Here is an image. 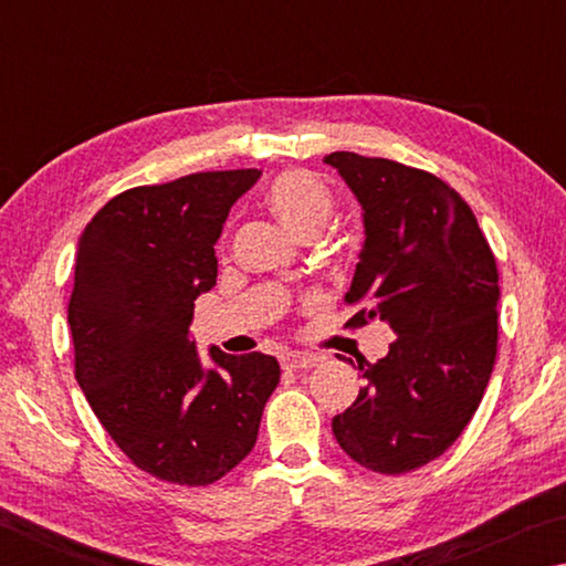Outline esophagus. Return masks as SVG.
Here are the masks:
<instances>
[{"label": "esophagus", "mask_w": 566, "mask_h": 566, "mask_svg": "<svg viewBox=\"0 0 566 566\" xmlns=\"http://www.w3.org/2000/svg\"><path fill=\"white\" fill-rule=\"evenodd\" d=\"M282 369L286 371H300V369H312L319 359L314 354H302V352H284L282 357Z\"/></svg>", "instance_id": "34e87169"}]
</instances>
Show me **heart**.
<instances>
[{
	"mask_svg": "<svg viewBox=\"0 0 566 566\" xmlns=\"http://www.w3.org/2000/svg\"><path fill=\"white\" fill-rule=\"evenodd\" d=\"M266 207L296 237H317L334 214V195L312 171L284 169L266 187Z\"/></svg>",
	"mask_w": 566,
	"mask_h": 566,
	"instance_id": "b5f03b06",
	"label": "heart"
}]
</instances>
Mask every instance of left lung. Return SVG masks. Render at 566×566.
<instances>
[{"mask_svg": "<svg viewBox=\"0 0 566 566\" xmlns=\"http://www.w3.org/2000/svg\"><path fill=\"white\" fill-rule=\"evenodd\" d=\"M364 209V249L344 300L349 329L385 322V359L359 361L364 387L332 419L354 462L405 474L442 457L490 385L500 272L476 217L424 169L354 151L324 157Z\"/></svg>", "mask_w": 566, "mask_h": 566, "instance_id": "8db88e82", "label": "left lung"}]
</instances>
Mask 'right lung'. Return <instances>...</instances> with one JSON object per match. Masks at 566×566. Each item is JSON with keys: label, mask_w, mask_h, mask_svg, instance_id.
I'll list each match as a JSON object with an SVG mask.
<instances>
[{"label": "right lung", "mask_w": 566, "mask_h": 566, "mask_svg": "<svg viewBox=\"0 0 566 566\" xmlns=\"http://www.w3.org/2000/svg\"><path fill=\"white\" fill-rule=\"evenodd\" d=\"M260 169L197 171L109 199L76 249L74 377L107 434L142 472L207 486L252 452L280 385L270 354L202 367L189 324L217 284L214 244Z\"/></svg>", "instance_id": "1"}]
</instances>
